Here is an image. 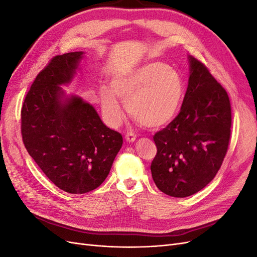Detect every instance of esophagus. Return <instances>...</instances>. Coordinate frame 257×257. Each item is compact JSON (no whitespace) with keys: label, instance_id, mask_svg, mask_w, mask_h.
I'll return each instance as SVG.
<instances>
[{"label":"esophagus","instance_id":"obj_1","mask_svg":"<svg viewBox=\"0 0 257 257\" xmlns=\"http://www.w3.org/2000/svg\"><path fill=\"white\" fill-rule=\"evenodd\" d=\"M125 139L127 143H134L136 141V136L133 133H127L125 135Z\"/></svg>","mask_w":257,"mask_h":257}]
</instances>
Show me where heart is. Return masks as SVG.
<instances>
[{
  "label": "heart",
  "mask_w": 257,
  "mask_h": 257,
  "mask_svg": "<svg viewBox=\"0 0 257 257\" xmlns=\"http://www.w3.org/2000/svg\"><path fill=\"white\" fill-rule=\"evenodd\" d=\"M99 102L107 121L118 125L126 103L130 115L142 125L157 128L172 121L181 105L184 81L177 69L164 62L152 61L127 72L116 74L110 89L100 88Z\"/></svg>",
  "instance_id": "1"
}]
</instances>
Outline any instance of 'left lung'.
<instances>
[{
    "instance_id": "obj_1",
    "label": "left lung",
    "mask_w": 257,
    "mask_h": 257,
    "mask_svg": "<svg viewBox=\"0 0 257 257\" xmlns=\"http://www.w3.org/2000/svg\"><path fill=\"white\" fill-rule=\"evenodd\" d=\"M190 77L181 110L153 141L151 174L160 191L186 197L211 182L228 149L231 109L227 92L209 69L189 56Z\"/></svg>"
}]
</instances>
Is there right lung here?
<instances>
[{"label":"right lung","mask_w":257,"mask_h":257,"mask_svg":"<svg viewBox=\"0 0 257 257\" xmlns=\"http://www.w3.org/2000/svg\"><path fill=\"white\" fill-rule=\"evenodd\" d=\"M82 51L51 59L36 76L21 109L26 149L59 189L83 194L102 184L110 172L123 138L107 127L94 107L76 95L66 96Z\"/></svg>","instance_id":"1"}]
</instances>
